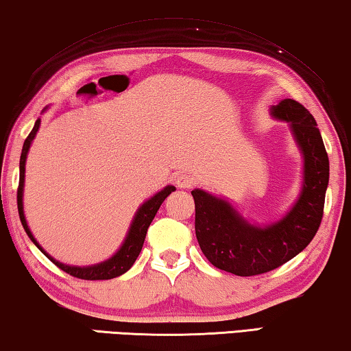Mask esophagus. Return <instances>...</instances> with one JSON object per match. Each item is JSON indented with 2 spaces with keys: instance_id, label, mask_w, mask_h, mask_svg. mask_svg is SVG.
<instances>
[{
  "instance_id": "esophagus-1",
  "label": "esophagus",
  "mask_w": 351,
  "mask_h": 351,
  "mask_svg": "<svg viewBox=\"0 0 351 351\" xmlns=\"http://www.w3.org/2000/svg\"><path fill=\"white\" fill-rule=\"evenodd\" d=\"M176 183L179 188H191L194 185V179L190 174H179L176 179Z\"/></svg>"
}]
</instances>
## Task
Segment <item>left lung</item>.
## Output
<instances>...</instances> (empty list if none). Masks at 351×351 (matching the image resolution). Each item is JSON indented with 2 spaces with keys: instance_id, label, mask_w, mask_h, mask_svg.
<instances>
[{
  "instance_id": "obj_1",
  "label": "left lung",
  "mask_w": 351,
  "mask_h": 351,
  "mask_svg": "<svg viewBox=\"0 0 351 351\" xmlns=\"http://www.w3.org/2000/svg\"><path fill=\"white\" fill-rule=\"evenodd\" d=\"M274 119L287 122L303 157L301 191L281 219L256 224L224 197L193 190L196 237L208 262L237 276H254L284 265L314 239L323 217L330 180V160L314 116L292 99L269 108Z\"/></svg>"
}]
</instances>
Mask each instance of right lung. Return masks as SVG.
Instances as JSON below:
<instances>
[{"label": "right lung", "mask_w": 351, "mask_h": 351, "mask_svg": "<svg viewBox=\"0 0 351 351\" xmlns=\"http://www.w3.org/2000/svg\"><path fill=\"white\" fill-rule=\"evenodd\" d=\"M45 110H47V108H45ZM39 127H40V119H37L36 123H34V127H32L31 133L28 134V138L25 139L23 149H21V157H20V182H19V191H17V204H19L20 221H21V224H23L25 232L28 234L32 243L39 247V250L44 252V254L48 258H50V261L55 263L56 267L61 268L62 271L72 274V276H75V278L88 279V281H99V279H112V278L121 276V274H123L132 268L134 261L138 258L139 252H141V250H143L144 239H145V234H147V229H149L150 223H152V219L155 218V215H157L158 208H160L161 204H163L165 199L168 197L172 191H176V186H172V185L165 186L163 190L155 193L152 197H149L147 201L143 204V206H139V208L136 210V213H134L130 228H128L125 240L122 241L119 250H117L110 258H106V261L100 262V263H95V265H88V267L67 265V263L59 262V261H56L55 257H51L50 254H48L44 247L39 245V241L34 239V235H32L28 223H26L25 212H23L25 165H26V158H28V152H29L31 144H32V141H34L37 132H39Z\"/></svg>", "instance_id": "obj_1"}]
</instances>
